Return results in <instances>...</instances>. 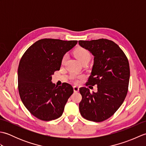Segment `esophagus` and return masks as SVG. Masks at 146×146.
Listing matches in <instances>:
<instances>
[{
	"instance_id": "obj_1",
	"label": "esophagus",
	"mask_w": 146,
	"mask_h": 146,
	"mask_svg": "<svg viewBox=\"0 0 146 146\" xmlns=\"http://www.w3.org/2000/svg\"><path fill=\"white\" fill-rule=\"evenodd\" d=\"M73 90H74V92H75V93H77V92H79V88L76 86H73Z\"/></svg>"
}]
</instances>
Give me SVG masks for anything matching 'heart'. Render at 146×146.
Instances as JSON below:
<instances>
[{
    "mask_svg": "<svg viewBox=\"0 0 146 146\" xmlns=\"http://www.w3.org/2000/svg\"><path fill=\"white\" fill-rule=\"evenodd\" d=\"M75 54L77 59H78L82 63L85 61H89L91 58V55L90 53V52L87 49L83 48H78V49H76L75 51ZM66 58L67 56L64 55L63 58H62V63H64L65 60H66ZM72 78H74L75 76H72Z\"/></svg>",
    "mask_w": 146,
    "mask_h": 146,
    "instance_id": "heart-1",
    "label": "heart"
}]
</instances>
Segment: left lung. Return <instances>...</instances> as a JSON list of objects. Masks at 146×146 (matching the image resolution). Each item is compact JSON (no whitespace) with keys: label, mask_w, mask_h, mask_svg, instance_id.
I'll return each mask as SVG.
<instances>
[{"label":"left lung","mask_w":146,"mask_h":146,"mask_svg":"<svg viewBox=\"0 0 146 146\" xmlns=\"http://www.w3.org/2000/svg\"><path fill=\"white\" fill-rule=\"evenodd\" d=\"M79 44L94 56L91 75L86 86L97 85V92L81 87L79 104L82 116L100 122L112 116L124 101L128 92L130 68L128 59L116 43L107 39L79 41Z\"/></svg>","instance_id":"obj_1"}]
</instances>
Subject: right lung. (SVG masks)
Returning a JSON list of instances; mask_svg holds the SVG:
<instances>
[{
    "instance_id": "1",
    "label": "right lung",
    "mask_w": 146,
    "mask_h": 146,
    "mask_svg": "<svg viewBox=\"0 0 146 146\" xmlns=\"http://www.w3.org/2000/svg\"><path fill=\"white\" fill-rule=\"evenodd\" d=\"M77 41L42 39L27 49L18 68V90L22 102L38 119L49 121L63 114L73 88L69 83L57 86L52 75L60 70L62 58Z\"/></svg>"
}]
</instances>
